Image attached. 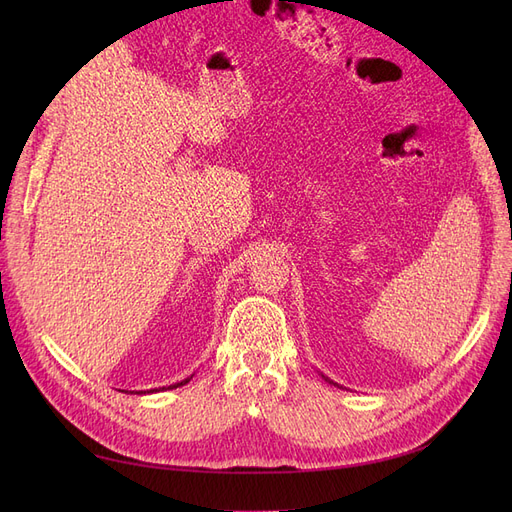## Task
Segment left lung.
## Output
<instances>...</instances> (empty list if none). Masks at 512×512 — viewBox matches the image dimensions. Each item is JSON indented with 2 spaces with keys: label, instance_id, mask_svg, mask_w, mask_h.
I'll return each instance as SVG.
<instances>
[{
  "label": "left lung",
  "instance_id": "8db88e82",
  "mask_svg": "<svg viewBox=\"0 0 512 512\" xmlns=\"http://www.w3.org/2000/svg\"><path fill=\"white\" fill-rule=\"evenodd\" d=\"M322 378H324V380H327V382H331V384H337V382H333V380H329V378H327V376H322Z\"/></svg>",
  "mask_w": 512,
  "mask_h": 512
}]
</instances>
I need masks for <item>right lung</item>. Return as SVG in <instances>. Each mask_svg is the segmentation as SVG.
Returning a JSON list of instances; mask_svg holds the SVG:
<instances>
[{
  "mask_svg": "<svg viewBox=\"0 0 512 512\" xmlns=\"http://www.w3.org/2000/svg\"><path fill=\"white\" fill-rule=\"evenodd\" d=\"M194 376V374H192ZM192 376L190 378H185V380H181V382H175V384H170V386H162V389H149L147 393H158V391H166V389H177V386H183V384H188L190 380H192ZM130 393H134V391H130ZM136 395H143V391H138Z\"/></svg>",
  "mask_w": 512,
  "mask_h": 512,
  "instance_id": "obj_1",
  "label": "right lung"
}]
</instances>
